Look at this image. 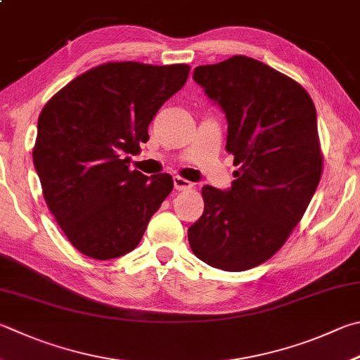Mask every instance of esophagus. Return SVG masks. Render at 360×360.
<instances>
[{
	"label": "esophagus",
	"instance_id": "obj_1",
	"mask_svg": "<svg viewBox=\"0 0 360 360\" xmlns=\"http://www.w3.org/2000/svg\"><path fill=\"white\" fill-rule=\"evenodd\" d=\"M173 182H174V188H176V191H188V188L193 187V184H192L191 181L181 178V176H174Z\"/></svg>",
	"mask_w": 360,
	"mask_h": 360
}]
</instances>
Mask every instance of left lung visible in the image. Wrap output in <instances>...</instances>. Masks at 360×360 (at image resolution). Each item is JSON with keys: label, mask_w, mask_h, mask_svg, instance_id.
Here are the masks:
<instances>
[{"label": "left lung", "mask_w": 360, "mask_h": 360, "mask_svg": "<svg viewBox=\"0 0 360 360\" xmlns=\"http://www.w3.org/2000/svg\"><path fill=\"white\" fill-rule=\"evenodd\" d=\"M193 80L225 112V148L239 168L228 192L201 188L188 244L217 269H252L288 240L321 179L316 110L296 80L244 55L198 66Z\"/></svg>", "instance_id": "8db88e82"}]
</instances>
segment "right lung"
Wrapping results in <instances>:
<instances>
[{"mask_svg":"<svg viewBox=\"0 0 360 360\" xmlns=\"http://www.w3.org/2000/svg\"><path fill=\"white\" fill-rule=\"evenodd\" d=\"M188 72L187 64L103 63L45 103L32 162L47 207L80 253L112 259L132 252L173 191L172 174L129 169V154L140 153L149 124Z\"/></svg>","mask_w":360,"mask_h":360,"instance_id":"obj_1","label":"right lung"}]
</instances>
